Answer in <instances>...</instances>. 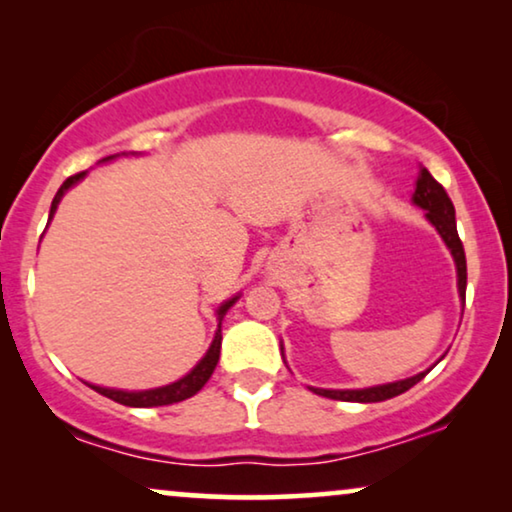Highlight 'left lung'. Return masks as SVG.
Returning a JSON list of instances; mask_svg holds the SVG:
<instances>
[{
	"instance_id": "8db88e82",
	"label": "left lung",
	"mask_w": 512,
	"mask_h": 512,
	"mask_svg": "<svg viewBox=\"0 0 512 512\" xmlns=\"http://www.w3.org/2000/svg\"><path fill=\"white\" fill-rule=\"evenodd\" d=\"M412 202H415L417 207L426 209V219H429L433 226H436L438 235L443 237L447 249L452 251L454 263H457L459 298H461V303H466V254H464V244H461L459 233H457V221H454V205H452L450 195L445 193V188L431 177V172L426 170V167L419 170L417 188H415V193H412ZM436 363H433V366H436ZM429 370H424V373H419L415 377H408V380L380 384V387H368V389H312V391H314V394H319V396L333 398V401L377 403V401H387V398H394L398 394H403V391H408L410 387H415L419 380H424Z\"/></svg>"
}]
</instances>
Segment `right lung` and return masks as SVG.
I'll return each mask as SVG.
<instances>
[{
  "instance_id": "obj_1",
  "label": "right lung",
  "mask_w": 512,
  "mask_h": 512,
  "mask_svg": "<svg viewBox=\"0 0 512 512\" xmlns=\"http://www.w3.org/2000/svg\"><path fill=\"white\" fill-rule=\"evenodd\" d=\"M111 158H114V156L102 158V163H104V160H111ZM83 177H86V172L74 174V177H69V179L65 181V184H62V186L58 188V193H55V198H53L51 216H48V221L53 219L55 209H58L62 195L67 193V188H72L74 184H79V181H81ZM237 298H240V296L226 300V303H223V305L219 307V310H216V317H219V331H216L212 345H209L207 354L202 356L198 366H195L188 375L181 377V380L172 382V384H165V387H158V389H146V391L107 389V387H95V384H88V387L95 389L97 394L111 398V401H116V403H121V405H130V408H158V405H172V403L186 401V398L195 396L202 387H205L207 380H209V377H212V373H214L216 363H219V354H221V319L226 317V312L230 310V307L235 305Z\"/></svg>"
}]
</instances>
